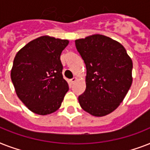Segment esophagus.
Returning <instances> with one entry per match:
<instances>
[{"label": "esophagus", "instance_id": "obj_1", "mask_svg": "<svg viewBox=\"0 0 150 150\" xmlns=\"http://www.w3.org/2000/svg\"><path fill=\"white\" fill-rule=\"evenodd\" d=\"M76 81H77V78L74 77V78H72L71 79H70V81H69V82H70L71 84H74V83H75Z\"/></svg>", "mask_w": 150, "mask_h": 150}]
</instances>
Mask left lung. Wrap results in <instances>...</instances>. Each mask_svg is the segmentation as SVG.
<instances>
[{
  "label": "left lung",
  "mask_w": 150,
  "mask_h": 150,
  "mask_svg": "<svg viewBox=\"0 0 150 150\" xmlns=\"http://www.w3.org/2000/svg\"><path fill=\"white\" fill-rule=\"evenodd\" d=\"M86 67V88L79 96L82 109L96 117L111 113L132 83V61L123 46L103 35L75 40Z\"/></svg>",
  "instance_id": "8db88e82"
}]
</instances>
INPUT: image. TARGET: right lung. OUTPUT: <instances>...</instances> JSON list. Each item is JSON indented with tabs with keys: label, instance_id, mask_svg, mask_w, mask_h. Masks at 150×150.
Segmentation results:
<instances>
[{
	"label": "right lung",
	"instance_id": "add662e5",
	"mask_svg": "<svg viewBox=\"0 0 150 150\" xmlns=\"http://www.w3.org/2000/svg\"><path fill=\"white\" fill-rule=\"evenodd\" d=\"M68 44L67 40L41 36L15 55L11 81L18 98L35 114L47 115L56 111L69 89L60 59Z\"/></svg>",
	"mask_w": 150,
	"mask_h": 150
}]
</instances>
